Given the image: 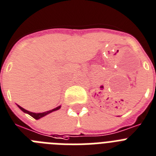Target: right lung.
Masks as SVG:
<instances>
[{"instance_id": "1", "label": "right lung", "mask_w": 156, "mask_h": 156, "mask_svg": "<svg viewBox=\"0 0 156 156\" xmlns=\"http://www.w3.org/2000/svg\"><path fill=\"white\" fill-rule=\"evenodd\" d=\"M18 106H19V108L20 109V110H22V111H23V112H24V113H27V114H28L29 115H30V116L32 117V118H34V119H36V120L39 119V118H42V117L46 116V114H50V113L53 112V111H55V110H59V109L61 108V106H58V107H56V108L53 109V110H49V111H46V112H43V113H38V114H36V113H32V112H30V111H28V110H25V109H23V107H21V106H19V105H18Z\"/></svg>"}]
</instances>
